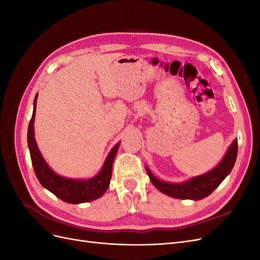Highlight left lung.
<instances>
[{
    "label": "left lung",
    "instance_id": "8db88e82",
    "mask_svg": "<svg viewBox=\"0 0 260 260\" xmlns=\"http://www.w3.org/2000/svg\"><path fill=\"white\" fill-rule=\"evenodd\" d=\"M238 156V140H235L228 149L225 156L216 168L207 174L192 178L183 183H167L156 179L149 169L147 175L152 183L158 190L168 196L180 200H202L215 191V188L222 182L230 174Z\"/></svg>",
    "mask_w": 260,
    "mask_h": 260
}]
</instances>
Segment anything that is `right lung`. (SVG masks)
Instances as JSON below:
<instances>
[{
	"mask_svg": "<svg viewBox=\"0 0 260 260\" xmlns=\"http://www.w3.org/2000/svg\"><path fill=\"white\" fill-rule=\"evenodd\" d=\"M37 99L38 94L35 98L34 113L28 127V146L30 151L31 161H32V166L39 182L45 188H48L55 196H57L58 199L70 204L91 202L101 198L105 193V191L108 188L109 182H111L113 161L118 151V147H119V143H117L113 147L111 153L108 154L104 162V166L98 176L89 180H73L62 178L56 175L43 159L41 153L39 152V148L35 140L34 121L36 115Z\"/></svg>",
	"mask_w": 260,
	"mask_h": 260,
	"instance_id": "right-lung-1",
	"label": "right lung"
}]
</instances>
